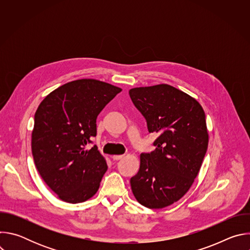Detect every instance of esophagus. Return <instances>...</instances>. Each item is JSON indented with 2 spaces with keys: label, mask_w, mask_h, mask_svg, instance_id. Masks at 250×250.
<instances>
[{
  "label": "esophagus",
  "mask_w": 250,
  "mask_h": 250,
  "mask_svg": "<svg viewBox=\"0 0 250 250\" xmlns=\"http://www.w3.org/2000/svg\"><path fill=\"white\" fill-rule=\"evenodd\" d=\"M112 158H113V160L118 161V160L123 159V158H124V155H114V156H112Z\"/></svg>",
  "instance_id": "1"
}]
</instances>
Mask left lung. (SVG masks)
<instances>
[{
	"label": "left lung",
	"instance_id": "obj_1",
	"mask_svg": "<svg viewBox=\"0 0 250 250\" xmlns=\"http://www.w3.org/2000/svg\"><path fill=\"white\" fill-rule=\"evenodd\" d=\"M128 93L148 131L158 134L155 149L140 154L131 191L142 206L162 208L180 200L200 171L208 144L205 112L194 98L167 84Z\"/></svg>",
	"mask_w": 250,
	"mask_h": 250
}]
</instances>
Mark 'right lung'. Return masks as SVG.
Masks as SVG:
<instances>
[{
	"label": "right lung",
	"mask_w": 250,
	"mask_h": 250,
	"mask_svg": "<svg viewBox=\"0 0 250 250\" xmlns=\"http://www.w3.org/2000/svg\"><path fill=\"white\" fill-rule=\"evenodd\" d=\"M121 88L95 79L66 83L41 103L34 115L31 151L47 186L67 203L93 197L105 173L104 158L92 144L97 117Z\"/></svg>",
	"instance_id": "right-lung-1"
}]
</instances>
